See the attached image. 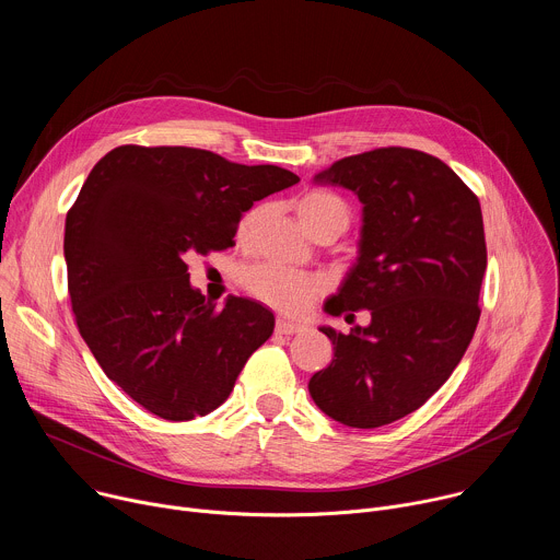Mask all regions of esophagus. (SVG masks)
I'll use <instances>...</instances> for the list:
<instances>
[{"mask_svg":"<svg viewBox=\"0 0 560 560\" xmlns=\"http://www.w3.org/2000/svg\"><path fill=\"white\" fill-rule=\"evenodd\" d=\"M275 330L279 335H299V332H303V326L294 324V322H288V318H277Z\"/></svg>","mask_w":560,"mask_h":560,"instance_id":"obj_1","label":"esophagus"}]
</instances>
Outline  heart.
I'll return each instance as SVG.
<instances>
[{"label":"heart","mask_w":560,"mask_h":560,"mask_svg":"<svg viewBox=\"0 0 560 560\" xmlns=\"http://www.w3.org/2000/svg\"><path fill=\"white\" fill-rule=\"evenodd\" d=\"M296 217L301 225L314 234L318 228L324 225H339L348 228L350 223V208L348 203L326 190H310L301 195L294 201ZM264 208H253L250 212L244 214L242 223H238V234L246 236L255 225L261 221ZM244 290L259 299L261 303L285 312V314H303L312 307V303L322 296L324 283L312 277H303L296 272H290L281 266L275 264H257L250 266L238 277Z\"/></svg>","instance_id":"b5f03b06"}]
</instances>
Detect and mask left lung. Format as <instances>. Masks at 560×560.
Masks as SVG:
<instances>
[{
  "mask_svg": "<svg viewBox=\"0 0 560 560\" xmlns=\"http://www.w3.org/2000/svg\"><path fill=\"white\" fill-rule=\"evenodd\" d=\"M314 182L363 203L359 259L326 310H370L372 322L350 335L322 328L335 359L310 396L348 428H381L419 410L474 337L488 266L481 203L441 159L401 145L339 159Z\"/></svg>",
  "mask_w": 560,
  "mask_h": 560,
  "instance_id": "obj_1",
  "label": "left lung"
}]
</instances>
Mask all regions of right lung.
<instances>
[{"mask_svg":"<svg viewBox=\"0 0 560 560\" xmlns=\"http://www.w3.org/2000/svg\"><path fill=\"white\" fill-rule=\"evenodd\" d=\"M296 182L186 145H119L91 171L66 214L70 305L106 376L148 412H212L270 339L268 307L242 296L217 307L186 261L234 246L242 212Z\"/></svg>","mask_w":560,"mask_h":560,"instance_id":"add662e5","label":"right lung"}]
</instances>
